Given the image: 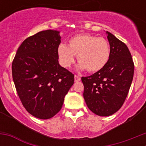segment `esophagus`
Instances as JSON below:
<instances>
[{
  "label": "esophagus",
  "instance_id": "obj_1",
  "mask_svg": "<svg viewBox=\"0 0 146 146\" xmlns=\"http://www.w3.org/2000/svg\"><path fill=\"white\" fill-rule=\"evenodd\" d=\"M81 78L80 76H77V75H74V82H79V81H80Z\"/></svg>",
  "mask_w": 146,
  "mask_h": 146
}]
</instances>
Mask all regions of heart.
<instances>
[{
    "label": "heart",
    "instance_id": "b5f03b06",
    "mask_svg": "<svg viewBox=\"0 0 146 146\" xmlns=\"http://www.w3.org/2000/svg\"><path fill=\"white\" fill-rule=\"evenodd\" d=\"M57 52L62 66L70 67L77 55V69H87L89 72H97L102 69L110 57V47L105 38L86 33L72 36L68 45L60 44Z\"/></svg>",
    "mask_w": 146,
    "mask_h": 146
}]
</instances>
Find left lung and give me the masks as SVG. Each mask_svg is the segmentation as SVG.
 Segmentation results:
<instances>
[{
	"mask_svg": "<svg viewBox=\"0 0 146 146\" xmlns=\"http://www.w3.org/2000/svg\"><path fill=\"white\" fill-rule=\"evenodd\" d=\"M106 33L110 47L109 61L100 71L81 78L88 108L99 116L111 115L121 108L129 91L135 69L126 45L111 33Z\"/></svg>",
	"mask_w": 146,
	"mask_h": 146,
	"instance_id": "obj_1",
	"label": "left lung"
}]
</instances>
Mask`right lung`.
<instances>
[{
	"mask_svg": "<svg viewBox=\"0 0 146 146\" xmlns=\"http://www.w3.org/2000/svg\"><path fill=\"white\" fill-rule=\"evenodd\" d=\"M60 31L47 30L27 38L12 63V77L22 104L33 116L49 119L57 114L74 74L58 63Z\"/></svg>",
	"mask_w": 146,
	"mask_h": 146,
	"instance_id": "1",
	"label": "right lung"
}]
</instances>
